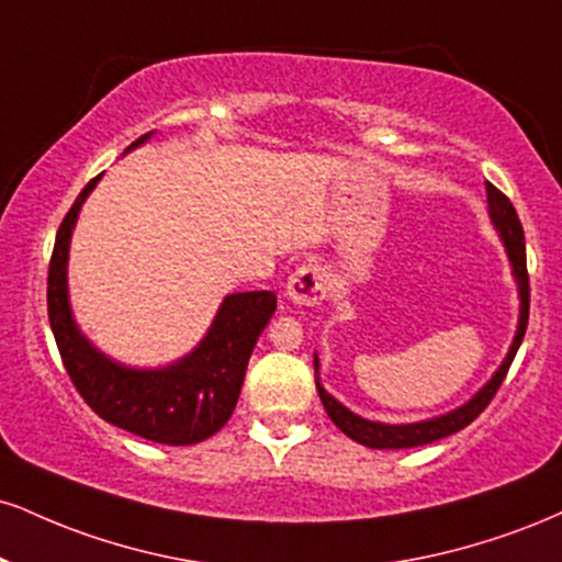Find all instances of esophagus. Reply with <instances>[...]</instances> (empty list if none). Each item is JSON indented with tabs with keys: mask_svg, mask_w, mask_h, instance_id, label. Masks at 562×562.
Returning <instances> with one entry per match:
<instances>
[{
	"mask_svg": "<svg viewBox=\"0 0 562 562\" xmlns=\"http://www.w3.org/2000/svg\"><path fill=\"white\" fill-rule=\"evenodd\" d=\"M285 295L295 306H316L327 299V274L319 263H303L288 280Z\"/></svg>",
	"mask_w": 562,
	"mask_h": 562,
	"instance_id": "esophagus-1",
	"label": "esophagus"
}]
</instances>
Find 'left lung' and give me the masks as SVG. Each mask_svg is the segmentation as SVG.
<instances>
[{"instance_id":"1","label":"left lung","mask_w":562,"mask_h":562,"mask_svg":"<svg viewBox=\"0 0 562 562\" xmlns=\"http://www.w3.org/2000/svg\"><path fill=\"white\" fill-rule=\"evenodd\" d=\"M486 204H490V216L492 225L499 233V238L505 243V251H508V259L513 263V277L518 282V295H520V316H518V333L513 337V346L505 356V361L499 363L490 382L484 384L482 390L471 397L469 403L461 405V408L450 411V414L427 418V422L416 424H382V422H369V418H361L353 411H348L340 401H335L327 390L319 384V376H316V390H319V397L324 403V411L333 418V424L342 435H348L353 442L367 445V448L374 450H403V448H418V445L437 442V439L456 435L463 427H469L474 418L482 414L486 405L492 403V397L497 395L499 384H503L505 374H508L513 358L518 353L520 340L526 335V324H529V272H526V240H524V227H520V220L516 214V206L510 204V199L503 191H497L492 182H486ZM314 371L319 374V358L314 356Z\"/></svg>"}]
</instances>
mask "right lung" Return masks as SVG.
Masks as SVG:
<instances>
[{
	"mask_svg": "<svg viewBox=\"0 0 562 562\" xmlns=\"http://www.w3.org/2000/svg\"><path fill=\"white\" fill-rule=\"evenodd\" d=\"M148 135L151 133L140 135L131 148L144 144ZM99 178L80 191L54 240L46 306L59 356L80 397L104 422L151 442L195 445L216 435L233 416L248 358L261 329L272 319L277 295L272 290L227 295L199 348L172 367L131 369L99 353L80 335L67 301L70 235L80 206L97 188Z\"/></svg>",
	"mask_w": 562,
	"mask_h": 562,
	"instance_id": "obj_1",
	"label": "right lung"
}]
</instances>
